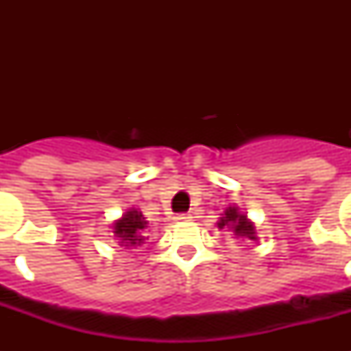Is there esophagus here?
Segmentation results:
<instances>
[{
  "mask_svg": "<svg viewBox=\"0 0 351 351\" xmlns=\"http://www.w3.org/2000/svg\"><path fill=\"white\" fill-rule=\"evenodd\" d=\"M191 219V215H178V217H175V220H178V222H182V220H189Z\"/></svg>",
  "mask_w": 351,
  "mask_h": 351,
  "instance_id": "obj_1",
  "label": "esophagus"
}]
</instances>
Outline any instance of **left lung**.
I'll return each mask as SVG.
<instances>
[{"instance_id": "left-lung-1", "label": "left lung", "mask_w": 351, "mask_h": 351, "mask_svg": "<svg viewBox=\"0 0 351 351\" xmlns=\"http://www.w3.org/2000/svg\"><path fill=\"white\" fill-rule=\"evenodd\" d=\"M219 226V230H228L233 231L234 239L239 240H256V231H255V224L247 219V215L242 213L239 208H234V206H230V208L226 209L224 215L220 217V220L217 222Z\"/></svg>"}]
</instances>
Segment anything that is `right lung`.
Instances as JSON below:
<instances>
[{"mask_svg":"<svg viewBox=\"0 0 351 351\" xmlns=\"http://www.w3.org/2000/svg\"><path fill=\"white\" fill-rule=\"evenodd\" d=\"M145 230H149V222L142 211L134 208L127 209L120 219L112 222V234L125 250H136L145 244Z\"/></svg>","mask_w":351,"mask_h":351,"instance_id":"obj_1","label":"right lung"}]
</instances>
